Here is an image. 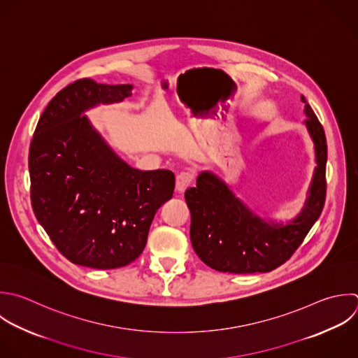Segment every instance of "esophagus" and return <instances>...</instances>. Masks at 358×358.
<instances>
[{
    "mask_svg": "<svg viewBox=\"0 0 358 358\" xmlns=\"http://www.w3.org/2000/svg\"><path fill=\"white\" fill-rule=\"evenodd\" d=\"M193 179H194V175L189 171H183V172L178 173V176H176V190L179 193H183L190 186Z\"/></svg>",
    "mask_w": 358,
    "mask_h": 358,
    "instance_id": "obj_1",
    "label": "esophagus"
}]
</instances>
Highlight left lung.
<instances>
[{"label": "left lung", "instance_id": "1", "mask_svg": "<svg viewBox=\"0 0 358 358\" xmlns=\"http://www.w3.org/2000/svg\"><path fill=\"white\" fill-rule=\"evenodd\" d=\"M301 101L316 168L303 208L292 221L284 225L255 215L213 172H201L196 187L186 190L190 241L197 256L211 268L235 274L271 271L294 255L319 218L326 199L327 145L316 115L303 96Z\"/></svg>", "mask_w": 358, "mask_h": 358}]
</instances>
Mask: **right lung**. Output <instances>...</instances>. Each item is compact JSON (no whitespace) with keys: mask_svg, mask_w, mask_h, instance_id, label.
Listing matches in <instances>:
<instances>
[{"mask_svg":"<svg viewBox=\"0 0 358 358\" xmlns=\"http://www.w3.org/2000/svg\"><path fill=\"white\" fill-rule=\"evenodd\" d=\"M133 85L78 80L42 113L29 148L34 213L74 264L117 268L144 250L157 210L175 189L166 169L138 171L122 161L83 113L122 102Z\"/></svg>","mask_w":358,"mask_h":358,"instance_id":"right-lung-1","label":"right lung"}]
</instances>
